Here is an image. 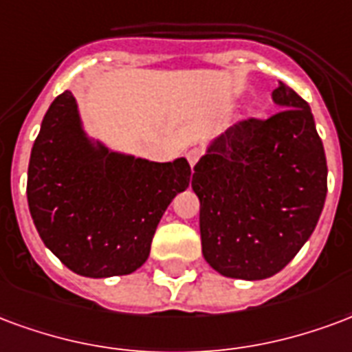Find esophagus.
I'll return each mask as SVG.
<instances>
[{
    "instance_id": "obj_1",
    "label": "esophagus",
    "mask_w": 352,
    "mask_h": 352,
    "mask_svg": "<svg viewBox=\"0 0 352 352\" xmlns=\"http://www.w3.org/2000/svg\"><path fill=\"white\" fill-rule=\"evenodd\" d=\"M201 155H202V151L199 150V148H193V150L187 151L186 157H187V161H189V165H191V168H193V166L197 165V163H199V159H201Z\"/></svg>"
}]
</instances>
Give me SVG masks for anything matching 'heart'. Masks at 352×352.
<instances>
[{"label": "heart", "instance_id": "1", "mask_svg": "<svg viewBox=\"0 0 352 352\" xmlns=\"http://www.w3.org/2000/svg\"><path fill=\"white\" fill-rule=\"evenodd\" d=\"M250 116H255V114H250Z\"/></svg>", "mask_w": 352, "mask_h": 352}]
</instances>
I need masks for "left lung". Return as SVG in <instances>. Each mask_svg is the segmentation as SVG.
Segmentation results:
<instances>
[{"instance_id":"obj_1","label":"left lung","mask_w":352,"mask_h":352,"mask_svg":"<svg viewBox=\"0 0 352 352\" xmlns=\"http://www.w3.org/2000/svg\"><path fill=\"white\" fill-rule=\"evenodd\" d=\"M279 112L248 120L206 146L195 166L206 263L225 278H272L317 227L327 199V157L311 109L287 84Z\"/></svg>"}]
</instances>
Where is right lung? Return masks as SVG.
<instances>
[{"label":"right lung","instance_id":"add662e5","mask_svg":"<svg viewBox=\"0 0 352 352\" xmlns=\"http://www.w3.org/2000/svg\"><path fill=\"white\" fill-rule=\"evenodd\" d=\"M189 184L186 157L155 163L89 137L67 89L33 142L28 204L41 240L69 270L112 278L146 263L165 210Z\"/></svg>","mask_w":352,"mask_h":352}]
</instances>
